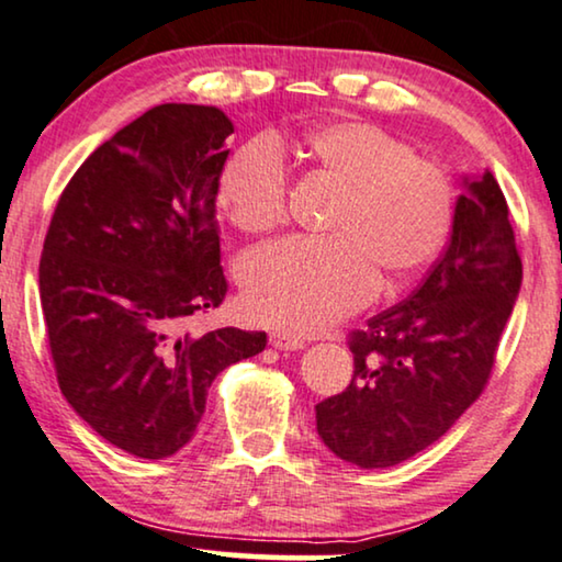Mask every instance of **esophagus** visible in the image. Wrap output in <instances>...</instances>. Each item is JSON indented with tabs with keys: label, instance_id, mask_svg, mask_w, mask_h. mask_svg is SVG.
Returning <instances> with one entry per match:
<instances>
[{
	"label": "esophagus",
	"instance_id": "1",
	"mask_svg": "<svg viewBox=\"0 0 562 562\" xmlns=\"http://www.w3.org/2000/svg\"><path fill=\"white\" fill-rule=\"evenodd\" d=\"M269 344H272L274 349H285V351H295V349L305 347V341L301 339V336L288 334V331H272L269 334Z\"/></svg>",
	"mask_w": 562,
	"mask_h": 562
}]
</instances>
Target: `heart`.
Here are the masks:
<instances>
[{"label": "heart", "mask_w": 562, "mask_h": 562, "mask_svg": "<svg viewBox=\"0 0 562 562\" xmlns=\"http://www.w3.org/2000/svg\"><path fill=\"white\" fill-rule=\"evenodd\" d=\"M316 167L344 187L328 238H288L244 261V305L269 326L316 331L372 301L380 270L403 280L429 267L450 236L454 187L406 140L370 123L339 120L303 140ZM290 177L280 146L254 138L221 175V203L249 234L280 226Z\"/></svg>", "instance_id": "obj_1"}]
</instances>
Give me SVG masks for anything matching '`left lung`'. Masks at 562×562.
Returning a JSON list of instances; mask_svg holds the SVG:
<instances>
[{
	"label": "left lung",
	"mask_w": 562,
	"mask_h": 562,
	"mask_svg": "<svg viewBox=\"0 0 562 562\" xmlns=\"http://www.w3.org/2000/svg\"><path fill=\"white\" fill-rule=\"evenodd\" d=\"M442 257L411 297L349 334L355 375L316 406L336 458L393 468L437 442L477 401L521 288L508 205L496 177L465 179Z\"/></svg>",
	"instance_id": "obj_1"
}]
</instances>
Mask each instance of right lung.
<instances>
[{"label":"right lung","mask_w":562,"mask_h":562,"mask_svg":"<svg viewBox=\"0 0 562 562\" xmlns=\"http://www.w3.org/2000/svg\"><path fill=\"white\" fill-rule=\"evenodd\" d=\"M231 133L207 104L144 112L77 169L43 244L58 387L102 439L144 460L182 450L218 372L267 347L265 331H190L228 293L215 198Z\"/></svg>","instance_id":"obj_1"}]
</instances>
